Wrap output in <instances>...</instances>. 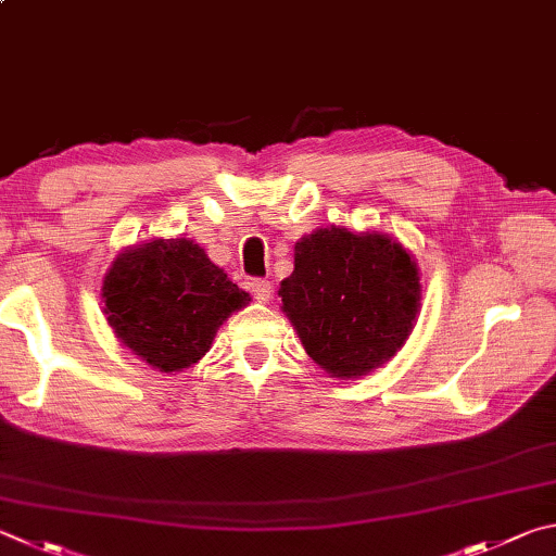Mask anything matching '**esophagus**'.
<instances>
[{
	"mask_svg": "<svg viewBox=\"0 0 556 556\" xmlns=\"http://www.w3.org/2000/svg\"><path fill=\"white\" fill-rule=\"evenodd\" d=\"M251 295L256 303H268V300L273 298V286L268 283V280H253Z\"/></svg>",
	"mask_w": 556,
	"mask_h": 556,
	"instance_id": "1",
	"label": "esophagus"
}]
</instances>
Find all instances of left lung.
<instances>
[{"label": "left lung", "mask_w": 556, "mask_h": 556, "mask_svg": "<svg viewBox=\"0 0 556 556\" xmlns=\"http://www.w3.org/2000/svg\"><path fill=\"white\" fill-rule=\"evenodd\" d=\"M278 295L307 356L339 381L391 362L422 307L420 268L401 241L334 224L295 243Z\"/></svg>", "instance_id": "8db88e82"}]
</instances>
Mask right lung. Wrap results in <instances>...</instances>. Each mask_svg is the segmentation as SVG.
I'll list each match as a JSON object with an SVG mask.
<instances>
[{"label":"right lung","instance_id":"right-lung-1","mask_svg":"<svg viewBox=\"0 0 556 556\" xmlns=\"http://www.w3.org/2000/svg\"><path fill=\"white\" fill-rule=\"evenodd\" d=\"M106 325L141 362L178 374L210 352L224 319L251 303L192 239L126 247L102 280Z\"/></svg>","mask_w":556,"mask_h":556}]
</instances>
